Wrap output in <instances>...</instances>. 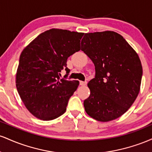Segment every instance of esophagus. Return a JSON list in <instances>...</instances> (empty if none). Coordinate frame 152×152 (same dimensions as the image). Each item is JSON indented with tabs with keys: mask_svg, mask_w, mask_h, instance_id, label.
<instances>
[{
	"mask_svg": "<svg viewBox=\"0 0 152 152\" xmlns=\"http://www.w3.org/2000/svg\"><path fill=\"white\" fill-rule=\"evenodd\" d=\"M80 85H81V86H86V81H80Z\"/></svg>",
	"mask_w": 152,
	"mask_h": 152,
	"instance_id": "esophagus-1",
	"label": "esophagus"
}]
</instances>
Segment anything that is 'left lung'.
<instances>
[{"mask_svg": "<svg viewBox=\"0 0 152 152\" xmlns=\"http://www.w3.org/2000/svg\"><path fill=\"white\" fill-rule=\"evenodd\" d=\"M81 44L96 70L95 78L88 83L91 93L83 102L85 111L99 121L120 117L140 91L143 71L139 56L114 31L85 34Z\"/></svg>", "mask_w": 152, "mask_h": 152, "instance_id": "left-lung-1", "label": "left lung"}]
</instances>
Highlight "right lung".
Wrapping results in <instances>:
<instances>
[{
    "label": "right lung",
    "instance_id": "obj_1",
    "mask_svg": "<svg viewBox=\"0 0 152 152\" xmlns=\"http://www.w3.org/2000/svg\"><path fill=\"white\" fill-rule=\"evenodd\" d=\"M83 33L52 28L42 33L23 50L16 72V88L26 109L43 121L65 113L78 81L60 79L70 56L81 50Z\"/></svg>",
    "mask_w": 152,
    "mask_h": 152
}]
</instances>
